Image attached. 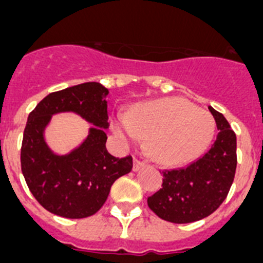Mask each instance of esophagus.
I'll list each match as a JSON object with an SVG mask.
<instances>
[{
    "label": "esophagus",
    "instance_id": "1",
    "mask_svg": "<svg viewBox=\"0 0 263 263\" xmlns=\"http://www.w3.org/2000/svg\"><path fill=\"white\" fill-rule=\"evenodd\" d=\"M145 165V162H143V161L137 160V158H134V170L135 172H137L139 169H141V167Z\"/></svg>",
    "mask_w": 263,
    "mask_h": 263
}]
</instances>
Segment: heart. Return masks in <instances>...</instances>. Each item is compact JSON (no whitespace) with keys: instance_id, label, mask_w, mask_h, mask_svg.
<instances>
[{"instance_id":"obj_1","label":"heart","mask_w":263,"mask_h":263,"mask_svg":"<svg viewBox=\"0 0 263 263\" xmlns=\"http://www.w3.org/2000/svg\"><path fill=\"white\" fill-rule=\"evenodd\" d=\"M112 128L123 140H148V152L161 164L182 165L204 151L215 123L207 111L187 99L172 97L132 108L127 119H114Z\"/></svg>"}]
</instances>
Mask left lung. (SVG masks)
I'll use <instances>...</instances> for the list:
<instances>
[{
    "label": "left lung",
    "mask_w": 263,
    "mask_h": 263,
    "mask_svg": "<svg viewBox=\"0 0 263 263\" xmlns=\"http://www.w3.org/2000/svg\"><path fill=\"white\" fill-rule=\"evenodd\" d=\"M219 129L207 152L181 169L164 170L162 189L148 198L160 219L187 224L210 216L226 200L235 179L236 134L219 111L208 107Z\"/></svg>",
    "instance_id": "obj_1"
}]
</instances>
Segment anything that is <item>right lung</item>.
Listing matches in <instances>:
<instances>
[{"label": "right lung", "instance_id": "add662e5", "mask_svg": "<svg viewBox=\"0 0 263 263\" xmlns=\"http://www.w3.org/2000/svg\"><path fill=\"white\" fill-rule=\"evenodd\" d=\"M108 90L85 82L48 94L28 115L21 148V169L28 189L51 214L82 219L101 210L119 177L132 170V157L117 158L106 149ZM63 110L81 115L96 127L69 155L56 156L46 146L44 127L50 115Z\"/></svg>", "mask_w": 263, "mask_h": 263}]
</instances>
